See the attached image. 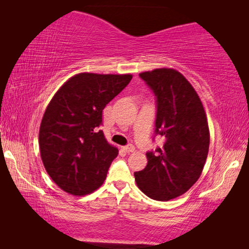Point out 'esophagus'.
<instances>
[{
    "mask_svg": "<svg viewBox=\"0 0 249 249\" xmlns=\"http://www.w3.org/2000/svg\"><path fill=\"white\" fill-rule=\"evenodd\" d=\"M123 148H124L125 151H127V153H133V151H135V147L132 144L126 145L125 147H123Z\"/></svg>",
    "mask_w": 249,
    "mask_h": 249,
    "instance_id": "1",
    "label": "esophagus"
}]
</instances>
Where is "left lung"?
Returning a JSON list of instances; mask_svg holds the SVG:
<instances>
[{
    "label": "left lung",
    "mask_w": 249,
    "mask_h": 249,
    "mask_svg": "<svg viewBox=\"0 0 249 249\" xmlns=\"http://www.w3.org/2000/svg\"><path fill=\"white\" fill-rule=\"evenodd\" d=\"M156 96L155 133L166 142L148 151L145 169L134 174L150 199L169 201L187 192L200 178L208 157L210 132L199 95L175 69L140 73Z\"/></svg>",
    "instance_id": "obj_1"
}]
</instances>
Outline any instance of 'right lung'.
<instances>
[{"label":"right lung","instance_id":"right-lung-1","mask_svg":"<svg viewBox=\"0 0 249 249\" xmlns=\"http://www.w3.org/2000/svg\"><path fill=\"white\" fill-rule=\"evenodd\" d=\"M132 78L79 73L50 101L39 128L40 157L50 178L64 191L84 196L104 182L119 149L99 130L102 112Z\"/></svg>","mask_w":249,"mask_h":249}]
</instances>
